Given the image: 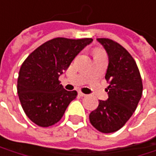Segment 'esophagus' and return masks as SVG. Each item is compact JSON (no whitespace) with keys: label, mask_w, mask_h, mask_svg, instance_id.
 Here are the masks:
<instances>
[{"label":"esophagus","mask_w":156,"mask_h":156,"mask_svg":"<svg viewBox=\"0 0 156 156\" xmlns=\"http://www.w3.org/2000/svg\"><path fill=\"white\" fill-rule=\"evenodd\" d=\"M78 95H79V96H81V97L87 96V94H83V93H81V92H79V93H78Z\"/></svg>","instance_id":"esophagus-1"}]
</instances>
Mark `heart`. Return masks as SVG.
<instances>
[{
  "mask_svg": "<svg viewBox=\"0 0 156 156\" xmlns=\"http://www.w3.org/2000/svg\"><path fill=\"white\" fill-rule=\"evenodd\" d=\"M100 54H103V53L101 52V49H96V50H95V53H94V55H100Z\"/></svg>",
  "mask_w": 156,
  "mask_h": 156,
  "instance_id": "b5f03b06",
  "label": "heart"
}]
</instances>
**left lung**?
Here are the masks:
<instances>
[{
    "label": "left lung",
    "mask_w": 156,
    "mask_h": 156,
    "mask_svg": "<svg viewBox=\"0 0 156 156\" xmlns=\"http://www.w3.org/2000/svg\"><path fill=\"white\" fill-rule=\"evenodd\" d=\"M108 56L105 78L108 98L99 101V106L89 115L92 125L103 133L121 129L137 108L143 91L139 68L130 53L117 42L97 39Z\"/></svg>",
    "instance_id": "obj_1"
}]
</instances>
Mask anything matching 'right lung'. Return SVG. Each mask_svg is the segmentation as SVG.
<instances>
[{
    "label": "right lung",
    "mask_w": 156,
    "mask_h": 156,
    "mask_svg": "<svg viewBox=\"0 0 156 156\" xmlns=\"http://www.w3.org/2000/svg\"><path fill=\"white\" fill-rule=\"evenodd\" d=\"M92 41L90 38H55L24 60L18 74L17 94L24 113L34 124L48 127L61 120L78 93L65 90L60 84V75Z\"/></svg>",
    "instance_id": "add662e5"
}]
</instances>
